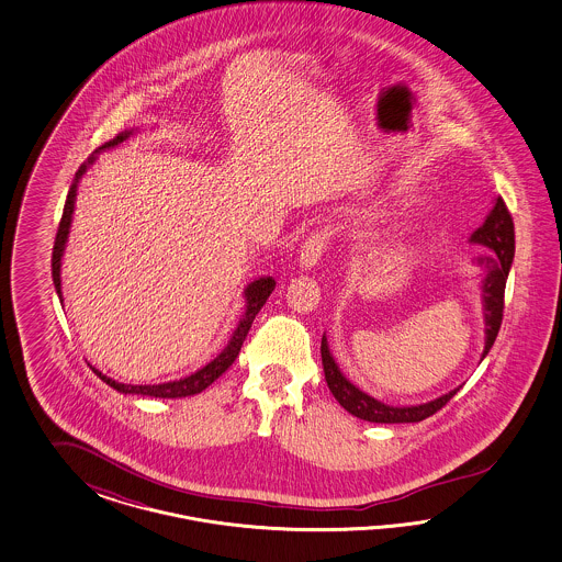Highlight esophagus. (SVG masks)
<instances>
[{"instance_id":"34e87169","label":"esophagus","mask_w":562,"mask_h":562,"mask_svg":"<svg viewBox=\"0 0 562 562\" xmlns=\"http://www.w3.org/2000/svg\"><path fill=\"white\" fill-rule=\"evenodd\" d=\"M325 245H327V233H313L303 243V249H301V256H299V266L305 272L319 263V259L324 256Z\"/></svg>"}]
</instances>
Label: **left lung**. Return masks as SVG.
<instances>
[{
  "instance_id": "1",
  "label": "left lung",
  "mask_w": 562,
  "mask_h": 562,
  "mask_svg": "<svg viewBox=\"0 0 562 562\" xmlns=\"http://www.w3.org/2000/svg\"><path fill=\"white\" fill-rule=\"evenodd\" d=\"M470 243H476L488 249V256L477 257V263L484 268V276L480 282V292H482V306H484V350L482 358L491 352L494 340L498 336L501 322H503V306H505V286L509 278L510 263L515 256V226L510 218L509 210L503 202V198H494L493 210L488 212L486 221L476 228L470 237ZM322 362H324L325 381L329 392L340 402L344 409H348L352 416L367 423H381V425H397V423H420L428 416H432L437 409H441L460 387L445 393L441 397L426 402V404H416V406H390L373 395L360 392L355 383L346 379L341 373L338 362L334 355L329 352L327 338H322Z\"/></svg>"
}]
</instances>
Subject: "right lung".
<instances>
[{
  "label": "right lung",
  "mask_w": 562,
  "mask_h": 562,
  "mask_svg": "<svg viewBox=\"0 0 562 562\" xmlns=\"http://www.w3.org/2000/svg\"><path fill=\"white\" fill-rule=\"evenodd\" d=\"M136 132L137 127L136 130H125V132H121L120 136L113 137L111 142L102 144L99 150H94V153L90 154L88 160L80 165V169H78L74 181H71V186H69L68 200H66V205H64V216H61V222H59L57 237H55V245H53L52 259L53 284H55V292H57L61 305H64V294H61V257H64L66 245H68L69 228H71V221H74V207H76V195H78L80 179L85 177L86 170L90 169V167L97 162V158H99V154H101L102 150H109V148L120 146L127 137L134 136ZM273 289H276V280H273L272 276H261V278H257V280L249 282V284L245 286V290H243L245 311H243V315H240V319H238L237 329L233 331V336H231V340L226 344V348L222 350L218 357L214 358V360H210L205 367L198 369L195 373H191L189 376H181V379L167 381V383H158V385H132V383L127 385V383H120V381H115V379L102 374L101 371L94 369L92 364H90V369H92L94 374H97L99 379H102L109 387H113V390H117L120 393H125V395L132 393V395H148V397L177 400V397H188V395L202 393L207 385H212V383L235 362V358H237L238 352H240V346H243V341L247 338V334H249V329H251V324H254L257 313L261 311V306L266 305V301H268V296L272 294Z\"/></svg>",
  "instance_id": "right-lung-1"
}]
</instances>
